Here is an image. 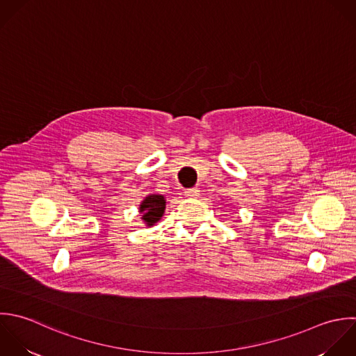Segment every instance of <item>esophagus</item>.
I'll use <instances>...</instances> for the list:
<instances>
[{
  "instance_id": "1",
  "label": "esophagus",
  "mask_w": 356,
  "mask_h": 356,
  "mask_svg": "<svg viewBox=\"0 0 356 356\" xmlns=\"http://www.w3.org/2000/svg\"><path fill=\"white\" fill-rule=\"evenodd\" d=\"M184 195L187 198H198L200 197V190L198 188H188L184 191Z\"/></svg>"
}]
</instances>
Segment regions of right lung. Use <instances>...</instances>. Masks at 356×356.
I'll return each instance as SVG.
<instances>
[{"label":"right lung","mask_w":356,"mask_h":356,"mask_svg":"<svg viewBox=\"0 0 356 356\" xmlns=\"http://www.w3.org/2000/svg\"><path fill=\"white\" fill-rule=\"evenodd\" d=\"M166 208V200L162 194H148L141 202L138 212L141 213V220L147 227L155 226L163 216Z\"/></svg>","instance_id":"add662e5"}]
</instances>
